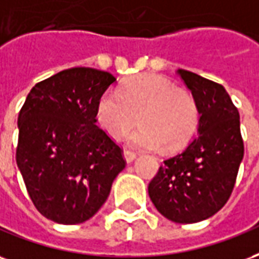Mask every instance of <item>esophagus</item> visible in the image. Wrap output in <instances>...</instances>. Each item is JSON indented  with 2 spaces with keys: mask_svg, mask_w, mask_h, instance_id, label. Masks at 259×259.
Instances as JSON below:
<instances>
[{
  "mask_svg": "<svg viewBox=\"0 0 259 259\" xmlns=\"http://www.w3.org/2000/svg\"><path fill=\"white\" fill-rule=\"evenodd\" d=\"M124 158H125V161L130 164L137 158V154H135L134 152H130V150H124Z\"/></svg>",
  "mask_w": 259,
  "mask_h": 259,
  "instance_id": "1",
  "label": "esophagus"
}]
</instances>
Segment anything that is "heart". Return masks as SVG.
Listing matches in <instances>:
<instances>
[{
    "label": "heart",
    "mask_w": 259,
    "mask_h": 259,
    "mask_svg": "<svg viewBox=\"0 0 259 259\" xmlns=\"http://www.w3.org/2000/svg\"><path fill=\"white\" fill-rule=\"evenodd\" d=\"M141 122L125 142L137 149L178 150L186 146L199 125V106L189 91L174 88L161 75L142 74L124 82L118 92H103L96 118L110 135L124 137Z\"/></svg>",
    "instance_id": "heart-1"
}]
</instances>
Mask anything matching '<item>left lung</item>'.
Returning <instances> with one entry per match:
<instances>
[{
    "label": "left lung",
    "mask_w": 259,
    "mask_h": 259,
    "mask_svg": "<svg viewBox=\"0 0 259 259\" xmlns=\"http://www.w3.org/2000/svg\"><path fill=\"white\" fill-rule=\"evenodd\" d=\"M199 106L197 137L167 158L149 184V197L167 220L194 224L217 214L232 194L244 156L240 116L221 84L177 71Z\"/></svg>",
    "instance_id": "8db88e82"
}]
</instances>
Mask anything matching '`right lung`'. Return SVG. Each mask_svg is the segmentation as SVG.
<instances>
[{
    "label": "right lung",
    "mask_w": 259,
    "mask_h": 259,
    "mask_svg": "<svg viewBox=\"0 0 259 259\" xmlns=\"http://www.w3.org/2000/svg\"><path fill=\"white\" fill-rule=\"evenodd\" d=\"M114 81L102 70H63L35 84L19 113L16 164L35 208L54 222L92 218L125 167L96 125L98 101Z\"/></svg>",
    "instance_id": "obj_1"
}]
</instances>
